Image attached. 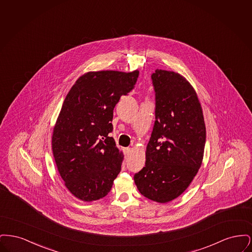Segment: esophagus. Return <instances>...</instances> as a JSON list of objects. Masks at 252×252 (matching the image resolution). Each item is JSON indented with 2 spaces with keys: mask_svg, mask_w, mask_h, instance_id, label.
<instances>
[{
  "mask_svg": "<svg viewBox=\"0 0 252 252\" xmlns=\"http://www.w3.org/2000/svg\"><path fill=\"white\" fill-rule=\"evenodd\" d=\"M131 151L132 149L130 147H127V148L125 149V152H126V156H129L130 153H131Z\"/></svg>",
  "mask_w": 252,
  "mask_h": 252,
  "instance_id": "1",
  "label": "esophagus"
}]
</instances>
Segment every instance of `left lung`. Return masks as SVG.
<instances>
[{
    "label": "left lung",
    "mask_w": 252,
    "mask_h": 252,
    "mask_svg": "<svg viewBox=\"0 0 252 252\" xmlns=\"http://www.w3.org/2000/svg\"><path fill=\"white\" fill-rule=\"evenodd\" d=\"M151 78L156 121L145 166L135 174L134 181L146 198L167 203L189 187L201 166L206 127L197 94L185 77L157 69Z\"/></svg>",
    "instance_id": "1"
}]
</instances>
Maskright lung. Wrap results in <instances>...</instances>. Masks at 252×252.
I'll use <instances>...</instances> for the list:
<instances>
[{
    "label": "right lung",
    "mask_w": 252,
    "mask_h": 252,
    "mask_svg": "<svg viewBox=\"0 0 252 252\" xmlns=\"http://www.w3.org/2000/svg\"><path fill=\"white\" fill-rule=\"evenodd\" d=\"M139 71L86 72L66 96L54 126L52 150L60 177L78 199L108 194L124 155L109 133L121 96L134 89Z\"/></svg>",
    "instance_id": "add662e5"
}]
</instances>
